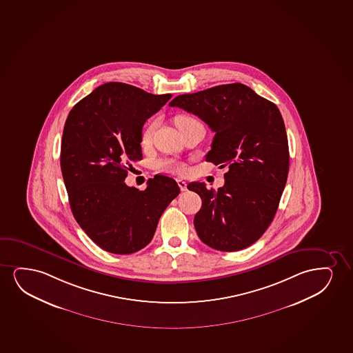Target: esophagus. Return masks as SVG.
<instances>
[{
    "mask_svg": "<svg viewBox=\"0 0 353 353\" xmlns=\"http://www.w3.org/2000/svg\"><path fill=\"white\" fill-rule=\"evenodd\" d=\"M177 184H179V189H181L182 192L187 190V182L183 181V179H177Z\"/></svg>",
    "mask_w": 353,
    "mask_h": 353,
    "instance_id": "1",
    "label": "esophagus"
}]
</instances>
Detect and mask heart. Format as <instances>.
Here are the masks:
<instances>
[{
	"mask_svg": "<svg viewBox=\"0 0 353 353\" xmlns=\"http://www.w3.org/2000/svg\"><path fill=\"white\" fill-rule=\"evenodd\" d=\"M174 123L177 125V128L179 129V132H182L183 129L187 128L189 125L200 123V122H199L195 117L189 116V114H179V116H176V119H174ZM158 124H159V119H152L151 122L147 124L146 127L143 128L141 133V142L143 145L151 143L153 135H154V132H156V129L158 128ZM159 166H161V169L165 170V171H168V172H172V174H184V172L187 171V168H185L183 164L176 163V161H163V163L159 164Z\"/></svg>",
	"mask_w": 353,
	"mask_h": 353,
	"instance_id": "obj_1",
	"label": "heart"
}]
</instances>
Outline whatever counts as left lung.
Returning <instances> with one entry per match:
<instances>
[{"instance_id":"1","label":"left lung","mask_w":353,"mask_h":353,"mask_svg":"<svg viewBox=\"0 0 353 353\" xmlns=\"http://www.w3.org/2000/svg\"><path fill=\"white\" fill-rule=\"evenodd\" d=\"M196 114L214 132L206 161L228 166L218 190L192 182L202 200L194 218L197 236L220 252H237L265 234L289 174L284 121L272 101L243 83L181 94L170 103Z\"/></svg>"}]
</instances>
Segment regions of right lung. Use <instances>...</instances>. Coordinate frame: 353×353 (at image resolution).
I'll use <instances>...</instances> for the list:
<instances>
[{
	"instance_id": "1",
	"label": "right lung",
	"mask_w": 353,
	"mask_h": 353,
	"mask_svg": "<svg viewBox=\"0 0 353 353\" xmlns=\"http://www.w3.org/2000/svg\"><path fill=\"white\" fill-rule=\"evenodd\" d=\"M171 94H152L123 83L97 88L69 112L61 170L74 218L105 252L127 255L151 242L179 184L156 174L147 188L128 187L132 161L142 158V127Z\"/></svg>"
}]
</instances>
